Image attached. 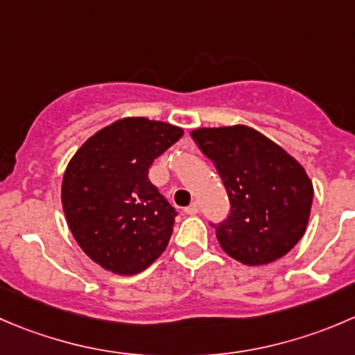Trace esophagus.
I'll list each match as a JSON object with an SVG mask.
<instances>
[{
  "label": "esophagus",
  "instance_id": "34e87169",
  "mask_svg": "<svg viewBox=\"0 0 355 355\" xmlns=\"http://www.w3.org/2000/svg\"><path fill=\"white\" fill-rule=\"evenodd\" d=\"M184 211H185V215H196V213L199 211V205L198 202H191V205H189Z\"/></svg>",
  "mask_w": 355,
  "mask_h": 355
}]
</instances>
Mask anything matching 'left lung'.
I'll use <instances>...</instances> for the list:
<instances>
[{
  "mask_svg": "<svg viewBox=\"0 0 355 355\" xmlns=\"http://www.w3.org/2000/svg\"><path fill=\"white\" fill-rule=\"evenodd\" d=\"M191 135L229 194V216L213 225L222 250L244 265L270 263L293 250L314 198L304 166L250 126L198 128Z\"/></svg>",
  "mask_w": 355,
  "mask_h": 355,
  "instance_id": "1",
  "label": "left lung"
}]
</instances>
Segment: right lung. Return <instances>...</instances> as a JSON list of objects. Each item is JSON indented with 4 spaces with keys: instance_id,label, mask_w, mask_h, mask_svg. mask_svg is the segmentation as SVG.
<instances>
[{
    "instance_id": "right-lung-1",
    "label": "right lung",
    "mask_w": 355,
    "mask_h": 355,
    "mask_svg": "<svg viewBox=\"0 0 355 355\" xmlns=\"http://www.w3.org/2000/svg\"><path fill=\"white\" fill-rule=\"evenodd\" d=\"M184 130L147 118H123L86 140L62 180L65 220L102 269L146 270L168 246L177 211L149 180V168Z\"/></svg>"
}]
</instances>
